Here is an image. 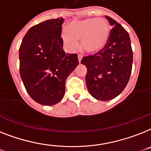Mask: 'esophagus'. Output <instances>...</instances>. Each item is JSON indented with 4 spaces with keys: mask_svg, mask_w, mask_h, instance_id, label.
Returning <instances> with one entry per match:
<instances>
[{
    "mask_svg": "<svg viewBox=\"0 0 151 151\" xmlns=\"http://www.w3.org/2000/svg\"><path fill=\"white\" fill-rule=\"evenodd\" d=\"M78 60H79V63H81V60H82V58H83V56H82V55H81V54H79L78 55Z\"/></svg>",
    "mask_w": 151,
    "mask_h": 151,
    "instance_id": "obj_1",
    "label": "esophagus"
}]
</instances>
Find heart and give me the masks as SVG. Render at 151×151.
Returning a JSON list of instances; mask_svg holds the SVG:
<instances>
[{
    "instance_id": "b5f03b06",
    "label": "heart",
    "mask_w": 151,
    "mask_h": 151,
    "mask_svg": "<svg viewBox=\"0 0 151 151\" xmlns=\"http://www.w3.org/2000/svg\"><path fill=\"white\" fill-rule=\"evenodd\" d=\"M110 35V26L106 19L88 18L73 21L62 32L63 41L70 49H75L78 41L89 53H96L105 47Z\"/></svg>"
}]
</instances>
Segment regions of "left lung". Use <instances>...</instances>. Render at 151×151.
Returning <instances> with one entry per match:
<instances>
[{
	"instance_id": "8db88e82",
	"label": "left lung",
	"mask_w": 151,
	"mask_h": 151,
	"mask_svg": "<svg viewBox=\"0 0 151 151\" xmlns=\"http://www.w3.org/2000/svg\"><path fill=\"white\" fill-rule=\"evenodd\" d=\"M112 29L105 47L93 55L84 56L85 80L88 91L95 99L109 101L118 96L127 85L133 65L129 35L123 27L105 16Z\"/></svg>"
}]
</instances>
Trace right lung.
<instances>
[{"mask_svg": "<svg viewBox=\"0 0 151 151\" xmlns=\"http://www.w3.org/2000/svg\"><path fill=\"white\" fill-rule=\"evenodd\" d=\"M62 17L32 26L19 48V72L32 99L44 105L58 103L65 81L79 63L77 53L66 54L61 37Z\"/></svg>", "mask_w": 151, "mask_h": 151, "instance_id": "add662e5", "label": "right lung"}]
</instances>
